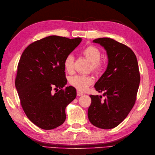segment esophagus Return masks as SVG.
Here are the masks:
<instances>
[{
	"label": "esophagus",
	"instance_id": "obj_1",
	"mask_svg": "<svg viewBox=\"0 0 155 155\" xmlns=\"http://www.w3.org/2000/svg\"><path fill=\"white\" fill-rule=\"evenodd\" d=\"M77 96H78V97H80V96H82V95H83V93H81V92L78 91H77Z\"/></svg>",
	"mask_w": 155,
	"mask_h": 155
}]
</instances>
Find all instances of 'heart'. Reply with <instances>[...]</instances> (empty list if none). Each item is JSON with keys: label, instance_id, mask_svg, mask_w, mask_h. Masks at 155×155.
Segmentation results:
<instances>
[{"label": "heart", "instance_id": "b5f03b06", "mask_svg": "<svg viewBox=\"0 0 155 155\" xmlns=\"http://www.w3.org/2000/svg\"><path fill=\"white\" fill-rule=\"evenodd\" d=\"M81 52L91 62L92 71L97 73L102 71L103 64L100 60L101 52L99 48L94 45H89L84 48ZM73 62L74 57L72 54H68L64 59V67L68 73L73 72ZM69 83L78 91H84L94 83V78L91 75H75L70 78Z\"/></svg>", "mask_w": 155, "mask_h": 155}]
</instances>
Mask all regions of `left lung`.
<instances>
[{"label": "left lung", "mask_w": 155, "mask_h": 155, "mask_svg": "<svg viewBox=\"0 0 155 155\" xmlns=\"http://www.w3.org/2000/svg\"><path fill=\"white\" fill-rule=\"evenodd\" d=\"M107 51V70L94 84L105 97L90 95L88 117L94 126L103 129L117 127L127 117L135 103L140 83L136 55L127 46L110 38L94 39Z\"/></svg>", "instance_id": "obj_1"}]
</instances>
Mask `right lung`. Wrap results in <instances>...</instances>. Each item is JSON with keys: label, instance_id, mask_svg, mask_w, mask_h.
<instances>
[{"label": "right lung", "instance_id": "right-lung-1", "mask_svg": "<svg viewBox=\"0 0 155 155\" xmlns=\"http://www.w3.org/2000/svg\"><path fill=\"white\" fill-rule=\"evenodd\" d=\"M81 41V38L49 36L29 45L20 58L16 91L28 119L42 129L61 126L66 107L77 97L74 87L63 89L67 83L64 61ZM52 89L59 91L52 94Z\"/></svg>", "mask_w": 155, "mask_h": 155}]
</instances>
